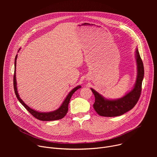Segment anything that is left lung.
Wrapping results in <instances>:
<instances>
[{
    "label": "left lung",
    "mask_w": 157,
    "mask_h": 157,
    "mask_svg": "<svg viewBox=\"0 0 157 157\" xmlns=\"http://www.w3.org/2000/svg\"><path fill=\"white\" fill-rule=\"evenodd\" d=\"M137 64V78L133 87L123 97L119 99H110L104 98L94 89L91 88L94 96L95 102L93 107L101 116H119L131 110L136 105L140 96L142 84L144 76V68L138 48L135 51Z\"/></svg>",
    "instance_id": "1"
}]
</instances>
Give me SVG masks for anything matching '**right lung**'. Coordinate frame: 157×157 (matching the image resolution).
<instances>
[{
    "mask_svg": "<svg viewBox=\"0 0 157 157\" xmlns=\"http://www.w3.org/2000/svg\"><path fill=\"white\" fill-rule=\"evenodd\" d=\"M20 48L19 49V50ZM18 50V52H19ZM17 55L15 56V71H14V76H13V87L15 95L17 96V98L19 101V102L23 105L25 109L29 112V113L35 118H36L38 120L42 121H56L61 119L63 118L66 114L68 113V104L70 102V101L71 99V98L72 95L75 93L76 91H77L78 89L81 88V86L80 85L77 86L75 88H73L72 90L68 93L67 96L65 98L64 100L62 102L61 105L55 110L51 111V112H47V113H43V112H40L38 110H36L35 109H32L29 105H27L22 99L20 98V96L18 93L17 90V79H16V63H17Z\"/></svg>",
    "mask_w": 157,
    "mask_h": 157,
    "instance_id": "1",
    "label": "right lung"
}]
</instances>
